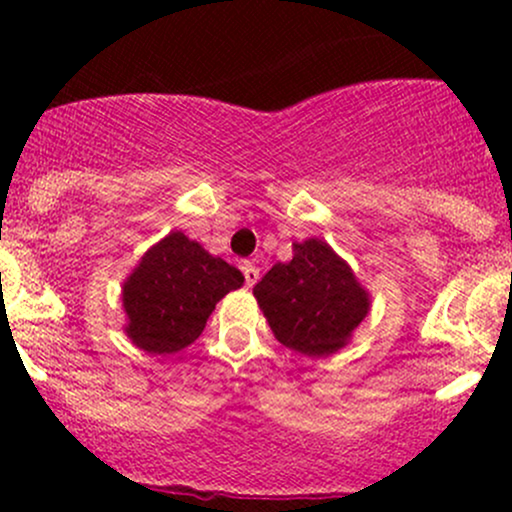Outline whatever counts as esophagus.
<instances>
[{"instance_id": "obj_1", "label": "esophagus", "mask_w": 512, "mask_h": 512, "mask_svg": "<svg viewBox=\"0 0 512 512\" xmlns=\"http://www.w3.org/2000/svg\"><path fill=\"white\" fill-rule=\"evenodd\" d=\"M240 269H243L245 284H248V286H255L257 281H260V269H257V264L243 262V264H240Z\"/></svg>"}]
</instances>
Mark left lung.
Masks as SVG:
<instances>
[{
	"label": "left lung",
	"mask_w": 512,
	"mask_h": 512,
	"mask_svg": "<svg viewBox=\"0 0 512 512\" xmlns=\"http://www.w3.org/2000/svg\"><path fill=\"white\" fill-rule=\"evenodd\" d=\"M252 293L274 337L310 358L344 349L370 310L366 286L320 238L293 243V260L276 262Z\"/></svg>",
	"instance_id": "obj_1"
}]
</instances>
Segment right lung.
Here are the masks:
<instances>
[{"instance_id": "add662e5", "label": "right lung", "mask_w": 512, "mask_h": 512, "mask_svg": "<svg viewBox=\"0 0 512 512\" xmlns=\"http://www.w3.org/2000/svg\"><path fill=\"white\" fill-rule=\"evenodd\" d=\"M243 281L233 264L182 231H170L144 252L122 284L125 334L146 354H178L202 334L216 303Z\"/></svg>"}]
</instances>
